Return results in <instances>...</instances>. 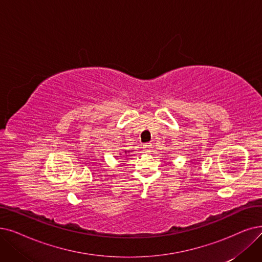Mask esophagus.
<instances>
[{
  "instance_id": "esophagus-1",
  "label": "esophagus",
  "mask_w": 262,
  "mask_h": 262,
  "mask_svg": "<svg viewBox=\"0 0 262 262\" xmlns=\"http://www.w3.org/2000/svg\"><path fill=\"white\" fill-rule=\"evenodd\" d=\"M151 147H152V145L150 143H146V144L143 145V148H144V150L146 152H150L151 151Z\"/></svg>"
}]
</instances>
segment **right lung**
<instances>
[{
    "label": "right lung",
    "mask_w": 262,
    "mask_h": 262,
    "mask_svg": "<svg viewBox=\"0 0 262 262\" xmlns=\"http://www.w3.org/2000/svg\"><path fill=\"white\" fill-rule=\"evenodd\" d=\"M130 151V150H129ZM129 151H127V150H124V152H129Z\"/></svg>",
    "instance_id": "1"
}]
</instances>
